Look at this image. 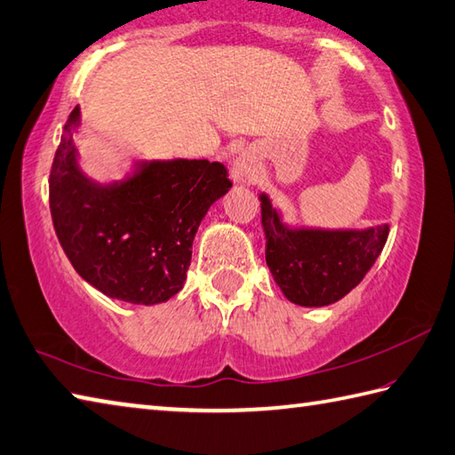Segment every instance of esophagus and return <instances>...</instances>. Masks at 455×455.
I'll list each match as a JSON object with an SVG mask.
<instances>
[{
	"label": "esophagus",
	"mask_w": 455,
	"mask_h": 455,
	"mask_svg": "<svg viewBox=\"0 0 455 455\" xmlns=\"http://www.w3.org/2000/svg\"><path fill=\"white\" fill-rule=\"evenodd\" d=\"M230 173H233V180L236 183H251L252 180V165L248 162L246 157H238L236 162L233 164V169H230Z\"/></svg>",
	"instance_id": "obj_1"
}]
</instances>
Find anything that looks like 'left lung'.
<instances>
[{
	"label": "left lung",
	"mask_w": 455,
	"mask_h": 455,
	"mask_svg": "<svg viewBox=\"0 0 455 455\" xmlns=\"http://www.w3.org/2000/svg\"><path fill=\"white\" fill-rule=\"evenodd\" d=\"M266 264L291 304L322 307L339 301L375 264L388 238V225L363 230L290 228L260 195Z\"/></svg>",
	"instance_id": "1"
}]
</instances>
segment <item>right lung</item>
<instances>
[{
	"mask_svg": "<svg viewBox=\"0 0 455 455\" xmlns=\"http://www.w3.org/2000/svg\"><path fill=\"white\" fill-rule=\"evenodd\" d=\"M70 112L49 177L52 227L67 258L104 296L154 306L183 288L193 238L233 183L207 159L140 162L124 181L96 183L80 172Z\"/></svg>",
	"mask_w": 455,
	"mask_h": 455,
	"instance_id": "obj_1",
	"label": "right lung"
}]
</instances>
